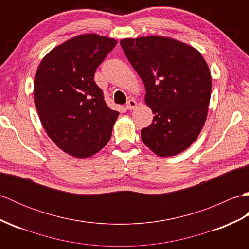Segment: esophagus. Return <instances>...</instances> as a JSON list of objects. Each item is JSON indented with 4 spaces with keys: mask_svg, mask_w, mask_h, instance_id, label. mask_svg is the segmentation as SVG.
Segmentation results:
<instances>
[{
    "mask_svg": "<svg viewBox=\"0 0 249 249\" xmlns=\"http://www.w3.org/2000/svg\"><path fill=\"white\" fill-rule=\"evenodd\" d=\"M126 109L127 110H133V109H135L136 107H137V102L135 99H129L128 102H127V104H126Z\"/></svg>",
    "mask_w": 249,
    "mask_h": 249,
    "instance_id": "obj_1",
    "label": "esophagus"
}]
</instances>
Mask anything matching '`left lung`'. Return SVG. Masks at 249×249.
<instances>
[{
  "mask_svg": "<svg viewBox=\"0 0 249 249\" xmlns=\"http://www.w3.org/2000/svg\"><path fill=\"white\" fill-rule=\"evenodd\" d=\"M145 86V103L154 118L141 129L143 143L160 156H173L197 139L208 115L212 81L196 49L168 37L120 41Z\"/></svg>",
  "mask_w": 249,
  "mask_h": 249,
  "instance_id": "obj_1",
  "label": "left lung"
}]
</instances>
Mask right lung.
<instances>
[{
  "label": "right lung",
  "mask_w": 249,
  "mask_h": 249,
  "mask_svg": "<svg viewBox=\"0 0 249 249\" xmlns=\"http://www.w3.org/2000/svg\"><path fill=\"white\" fill-rule=\"evenodd\" d=\"M116 40L86 34L47 54L34 79V102L50 139L67 154L94 155L108 143L119 116L105 102L94 75Z\"/></svg>",
  "instance_id": "obj_1"
}]
</instances>
